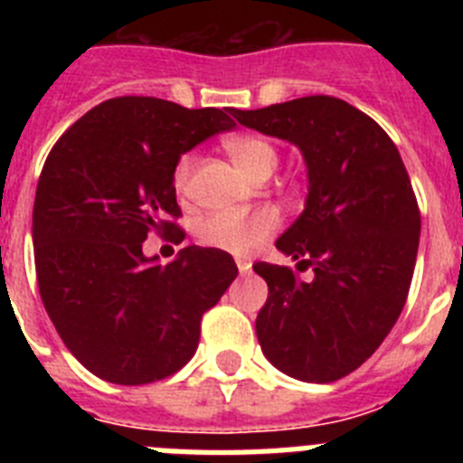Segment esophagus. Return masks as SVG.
Masks as SVG:
<instances>
[{
	"label": "esophagus",
	"mask_w": 463,
	"mask_h": 463,
	"mask_svg": "<svg viewBox=\"0 0 463 463\" xmlns=\"http://www.w3.org/2000/svg\"><path fill=\"white\" fill-rule=\"evenodd\" d=\"M236 267H239L241 273H250L252 261L248 260V257H236Z\"/></svg>",
	"instance_id": "1"
}]
</instances>
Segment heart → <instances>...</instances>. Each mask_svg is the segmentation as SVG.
<instances>
[{"mask_svg": "<svg viewBox=\"0 0 463 463\" xmlns=\"http://www.w3.org/2000/svg\"><path fill=\"white\" fill-rule=\"evenodd\" d=\"M224 150L243 174L255 181L269 178L278 166V148L271 138L261 134H232L224 138ZM194 171V155L185 153L175 162L171 183L178 194H187ZM280 227V218L273 208H257L252 213H211L199 222L196 236L208 248L245 255L271 239Z\"/></svg>", "mask_w": 463, "mask_h": 463, "instance_id": "b5f03b06", "label": "heart"}]
</instances>
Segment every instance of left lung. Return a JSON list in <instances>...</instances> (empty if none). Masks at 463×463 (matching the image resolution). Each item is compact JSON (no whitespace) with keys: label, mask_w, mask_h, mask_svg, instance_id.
Returning a JSON list of instances; mask_svg holds the SVG:
<instances>
[{"label":"left lung","mask_w":463,"mask_h":463,"mask_svg":"<svg viewBox=\"0 0 463 463\" xmlns=\"http://www.w3.org/2000/svg\"><path fill=\"white\" fill-rule=\"evenodd\" d=\"M232 116L298 146L308 199L276 248L289 267L257 261L269 298L257 338L269 362L306 383H334L378 350L406 306L420 245V206L394 141L347 101L313 94Z\"/></svg>","instance_id":"8db88e82"}]
</instances>
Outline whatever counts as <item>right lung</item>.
Returning a JSON list of instances; mask_svg holds the SVG:
<instances>
[{"mask_svg":"<svg viewBox=\"0 0 463 463\" xmlns=\"http://www.w3.org/2000/svg\"><path fill=\"white\" fill-rule=\"evenodd\" d=\"M234 125L220 109L116 97L52 146L32 213L36 282L69 353L97 378L157 383L196 353L203 313L239 269L199 245L159 264L143 255V241L155 232L183 243L175 162Z\"/></svg>","mask_w":463,"mask_h":463,"instance_id":"obj_1","label":"right lung"}]
</instances>
